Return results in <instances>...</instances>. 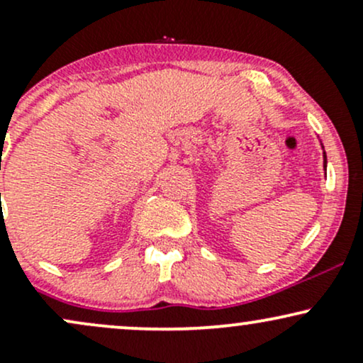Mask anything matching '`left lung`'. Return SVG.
<instances>
[{"mask_svg":"<svg viewBox=\"0 0 363 363\" xmlns=\"http://www.w3.org/2000/svg\"><path fill=\"white\" fill-rule=\"evenodd\" d=\"M324 158H326V153H324ZM324 167H326V164H324Z\"/></svg>","mask_w":363,"mask_h":363,"instance_id":"obj_1","label":"left lung"}]
</instances>
